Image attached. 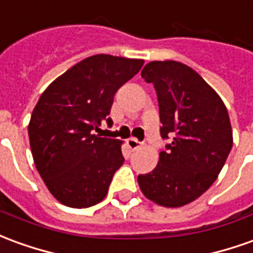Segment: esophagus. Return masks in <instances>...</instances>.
Here are the masks:
<instances>
[{"instance_id": "obj_1", "label": "esophagus", "mask_w": 253, "mask_h": 253, "mask_svg": "<svg viewBox=\"0 0 253 253\" xmlns=\"http://www.w3.org/2000/svg\"><path fill=\"white\" fill-rule=\"evenodd\" d=\"M139 145H141V142H139L138 139H135V138L127 139V146H128V149H130V151H135L137 148H139Z\"/></svg>"}]
</instances>
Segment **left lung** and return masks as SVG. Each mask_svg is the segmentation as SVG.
Returning a JSON list of instances; mask_svg holds the SVG:
<instances>
[{
	"label": "left lung",
	"instance_id": "1",
	"mask_svg": "<svg viewBox=\"0 0 253 253\" xmlns=\"http://www.w3.org/2000/svg\"><path fill=\"white\" fill-rule=\"evenodd\" d=\"M156 90L160 135L171 138L156 169L138 175L142 193L163 207L200 197L218 178L233 146L225 104L206 81L178 61H151L141 72Z\"/></svg>",
	"mask_w": 253,
	"mask_h": 253
}]
</instances>
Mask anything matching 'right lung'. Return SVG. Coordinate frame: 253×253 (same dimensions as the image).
I'll use <instances>...</instances> for the list:
<instances>
[{"instance_id": "right-lung-1", "label": "right lung", "mask_w": 253, "mask_h": 253, "mask_svg": "<svg viewBox=\"0 0 253 253\" xmlns=\"http://www.w3.org/2000/svg\"><path fill=\"white\" fill-rule=\"evenodd\" d=\"M144 60L97 54L74 65L42 93L28 125L35 167L49 192L72 208L104 200L125 162L121 141L94 131L112 125L114 96Z\"/></svg>"}]
</instances>
